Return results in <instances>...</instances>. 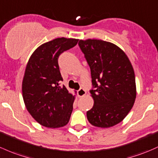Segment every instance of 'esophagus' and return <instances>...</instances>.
I'll list each match as a JSON object with an SVG mask.
<instances>
[{
  "mask_svg": "<svg viewBox=\"0 0 158 158\" xmlns=\"http://www.w3.org/2000/svg\"><path fill=\"white\" fill-rule=\"evenodd\" d=\"M77 94H78V96H79V97H83V96L85 95L86 91L84 89H80L77 92Z\"/></svg>",
  "mask_w": 158,
  "mask_h": 158,
  "instance_id": "1",
  "label": "esophagus"
}]
</instances>
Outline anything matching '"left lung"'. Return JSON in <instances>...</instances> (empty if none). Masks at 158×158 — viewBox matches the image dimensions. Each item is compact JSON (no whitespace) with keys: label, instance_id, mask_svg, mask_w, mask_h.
I'll return each instance as SVG.
<instances>
[{"label":"left lung","instance_id":"left-lung-1","mask_svg":"<svg viewBox=\"0 0 158 158\" xmlns=\"http://www.w3.org/2000/svg\"><path fill=\"white\" fill-rule=\"evenodd\" d=\"M79 45L90 66L94 100L87 119L94 127L117 125L131 110L136 98L135 73L122 49L99 39L79 40Z\"/></svg>","mask_w":158,"mask_h":158}]
</instances>
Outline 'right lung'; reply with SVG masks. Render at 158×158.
<instances>
[{
    "mask_svg": "<svg viewBox=\"0 0 158 158\" xmlns=\"http://www.w3.org/2000/svg\"><path fill=\"white\" fill-rule=\"evenodd\" d=\"M78 41L62 37L48 41L37 48L28 61L22 83L23 101L31 117L43 127H63L70 118L75 95L60 86L63 78L58 57Z\"/></svg>",
    "mask_w": 158,
    "mask_h": 158,
    "instance_id": "1",
    "label": "right lung"
}]
</instances>
